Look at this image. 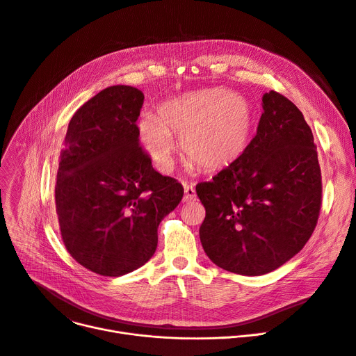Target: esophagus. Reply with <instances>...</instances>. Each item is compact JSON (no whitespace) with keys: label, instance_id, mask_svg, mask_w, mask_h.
I'll return each mask as SVG.
<instances>
[{"label":"esophagus","instance_id":"1","mask_svg":"<svg viewBox=\"0 0 356 356\" xmlns=\"http://www.w3.org/2000/svg\"><path fill=\"white\" fill-rule=\"evenodd\" d=\"M196 199V191L195 187L192 184L188 183H184V196H183V200L184 202H192Z\"/></svg>","mask_w":356,"mask_h":356}]
</instances>
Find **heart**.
I'll list each match as a JSON object with an SVG mask.
<instances>
[{"label": "heart", "mask_w": 356, "mask_h": 356, "mask_svg": "<svg viewBox=\"0 0 356 356\" xmlns=\"http://www.w3.org/2000/svg\"><path fill=\"white\" fill-rule=\"evenodd\" d=\"M254 114L241 94L206 88L160 106L157 115L145 114L138 134L161 169H169L181 138L186 159L203 172H219L238 161L249 146Z\"/></svg>", "instance_id": "obj_1"}]
</instances>
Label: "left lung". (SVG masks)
I'll return each instance as SVG.
<instances>
[{
  "mask_svg": "<svg viewBox=\"0 0 356 356\" xmlns=\"http://www.w3.org/2000/svg\"><path fill=\"white\" fill-rule=\"evenodd\" d=\"M242 157L196 184L206 209L202 246L213 264L246 276L286 264L312 236L322 204L316 145L302 111L277 91L262 97Z\"/></svg>",
  "mask_w": 356,
  "mask_h": 356,
  "instance_id": "left-lung-1",
  "label": "left lung"
}]
</instances>
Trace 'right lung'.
<instances>
[{"label": "right lung", "mask_w": 356, "mask_h": 356, "mask_svg": "<svg viewBox=\"0 0 356 356\" xmlns=\"http://www.w3.org/2000/svg\"><path fill=\"white\" fill-rule=\"evenodd\" d=\"M145 96L111 86L71 117L56 181V211L67 252L102 276L143 266L157 248V227L183 197L138 143Z\"/></svg>", "instance_id": "1"}]
</instances>
